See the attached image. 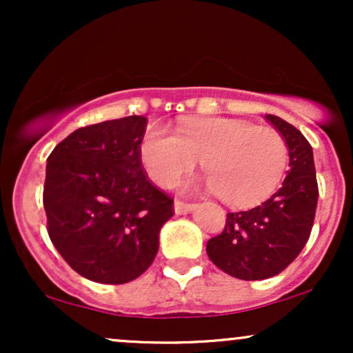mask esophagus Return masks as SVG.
Masks as SVG:
<instances>
[{
    "instance_id": "obj_1",
    "label": "esophagus",
    "mask_w": 353,
    "mask_h": 353,
    "mask_svg": "<svg viewBox=\"0 0 353 353\" xmlns=\"http://www.w3.org/2000/svg\"><path fill=\"white\" fill-rule=\"evenodd\" d=\"M194 209H196V204H194V202H184L179 199H176V202H174V210H176V214H179V216H182V214H189L190 210Z\"/></svg>"
}]
</instances>
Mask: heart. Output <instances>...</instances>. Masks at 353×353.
Here are the masks:
<instances>
[{"label":"heart","instance_id":"heart-1","mask_svg":"<svg viewBox=\"0 0 353 353\" xmlns=\"http://www.w3.org/2000/svg\"><path fill=\"white\" fill-rule=\"evenodd\" d=\"M141 159L156 184L169 188L192 171L197 159L208 176L204 188L232 208L261 204L285 176L289 149L272 128L229 117H201L179 125L177 134L151 128Z\"/></svg>","mask_w":353,"mask_h":353}]
</instances>
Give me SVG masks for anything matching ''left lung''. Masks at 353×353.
<instances>
[{"mask_svg":"<svg viewBox=\"0 0 353 353\" xmlns=\"http://www.w3.org/2000/svg\"><path fill=\"white\" fill-rule=\"evenodd\" d=\"M289 148V168L282 188L257 208L228 212L219 236L205 250L222 272L242 281H262L281 274L309 241L317 209L319 185L309 141L292 124L265 114Z\"/></svg>","mask_w":353,"mask_h":353,"instance_id":"1","label":"left lung"}]
</instances>
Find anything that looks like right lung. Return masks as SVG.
I'll return each mask as SVG.
<instances>
[{"label":"right lung","mask_w":353,"mask_h":353,"mask_svg":"<svg viewBox=\"0 0 353 353\" xmlns=\"http://www.w3.org/2000/svg\"><path fill=\"white\" fill-rule=\"evenodd\" d=\"M145 124L144 116H128L79 128L48 157V234L71 269L92 282L116 285L144 274L174 216V199L143 168Z\"/></svg>","instance_id":"add662e5"}]
</instances>
